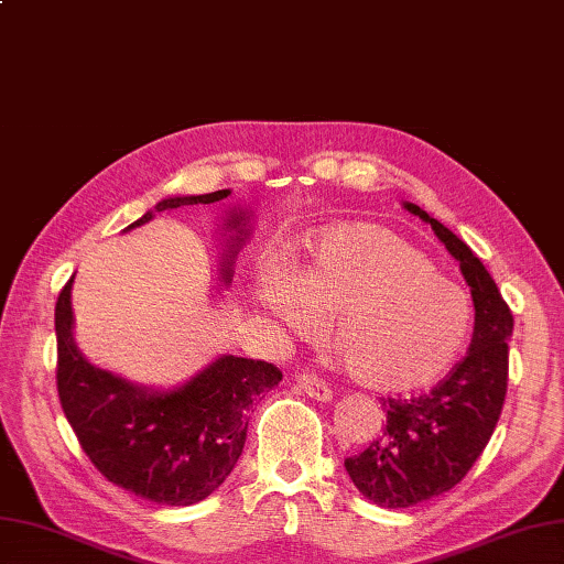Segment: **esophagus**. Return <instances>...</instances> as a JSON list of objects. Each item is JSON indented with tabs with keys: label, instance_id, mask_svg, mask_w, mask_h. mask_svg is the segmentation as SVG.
<instances>
[{
	"label": "esophagus",
	"instance_id": "34e87169",
	"mask_svg": "<svg viewBox=\"0 0 564 564\" xmlns=\"http://www.w3.org/2000/svg\"><path fill=\"white\" fill-rule=\"evenodd\" d=\"M295 382H297V387L305 391L307 397H312V399H317V401H329L332 397H334V391H332V387L324 382V379H319L317 375H310V372H300L297 377H295Z\"/></svg>",
	"mask_w": 564,
	"mask_h": 564
}]
</instances>
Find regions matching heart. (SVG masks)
Segmentation results:
<instances>
[{
	"instance_id": "1",
	"label": "heart",
	"mask_w": 564,
	"mask_h": 564,
	"mask_svg": "<svg viewBox=\"0 0 564 564\" xmlns=\"http://www.w3.org/2000/svg\"><path fill=\"white\" fill-rule=\"evenodd\" d=\"M261 300L293 329L326 322V344L358 384L411 391L452 368L468 336L459 285L399 232L348 223L322 232L291 283H261Z\"/></svg>"
}]
</instances>
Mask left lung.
I'll list each match as a JSON object with an SVG mask.
<instances>
[{
	"mask_svg": "<svg viewBox=\"0 0 564 564\" xmlns=\"http://www.w3.org/2000/svg\"><path fill=\"white\" fill-rule=\"evenodd\" d=\"M430 223L459 261L474 297L476 322L466 356L427 394L382 399L387 427L368 449L348 456L346 470L370 502L389 509L413 507L452 490L468 474L500 421L509 382V336L514 317L482 261L464 240L405 204Z\"/></svg>",
	"mask_w": 564,
	"mask_h": 564,
	"instance_id": "1",
	"label": "left lung"
}]
</instances>
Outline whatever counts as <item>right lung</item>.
<instances>
[{
	"label": "right lung",
	"instance_id": "right-lung-1",
	"mask_svg": "<svg viewBox=\"0 0 564 564\" xmlns=\"http://www.w3.org/2000/svg\"><path fill=\"white\" fill-rule=\"evenodd\" d=\"M230 192L175 196L155 212L189 204H214ZM147 214L129 228L149 223ZM242 216H230L238 228ZM230 259L226 281H230ZM57 394L82 449L115 486L143 500L189 507L218 490L238 464L254 401L281 382V370L267 360L223 356L175 391H147L127 379L94 368L76 350L72 336V279L55 305Z\"/></svg>",
	"mask_w": 564,
	"mask_h": 564
}]
</instances>
